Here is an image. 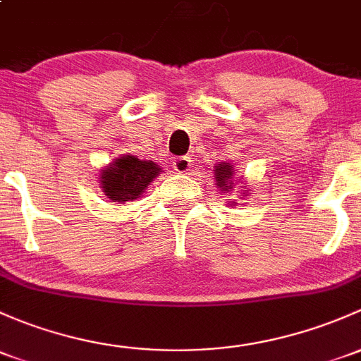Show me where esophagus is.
Returning a JSON list of instances; mask_svg holds the SVG:
<instances>
[{
	"label": "esophagus",
	"instance_id": "1",
	"mask_svg": "<svg viewBox=\"0 0 361 361\" xmlns=\"http://www.w3.org/2000/svg\"><path fill=\"white\" fill-rule=\"evenodd\" d=\"M173 168H174V171H176V173H188V171H190V168H192V161H190V157H178L176 161L173 162Z\"/></svg>",
	"mask_w": 361,
	"mask_h": 361
}]
</instances>
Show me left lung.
<instances>
[{"mask_svg":"<svg viewBox=\"0 0 361 361\" xmlns=\"http://www.w3.org/2000/svg\"><path fill=\"white\" fill-rule=\"evenodd\" d=\"M214 180H216V187H218V190L221 193H225V195H228L233 190H237L238 183L242 181V178H237L235 176V166L230 164V162H219V164L214 166ZM242 185H245L244 181H242ZM244 187L238 188V197H247L249 195V190H242ZM228 200L230 206H237V202L231 199H226Z\"/></svg>","mask_w":361,"mask_h":361,"instance_id":"1","label":"left lung"}]
</instances>
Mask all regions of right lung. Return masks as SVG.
<instances>
[{"instance_id":"add662e5","label":"right lung","mask_w":361,"mask_h":361,"mask_svg":"<svg viewBox=\"0 0 361 361\" xmlns=\"http://www.w3.org/2000/svg\"><path fill=\"white\" fill-rule=\"evenodd\" d=\"M161 173L162 168L154 161L123 154L100 169L98 183L111 202H133L145 193Z\"/></svg>"}]
</instances>
